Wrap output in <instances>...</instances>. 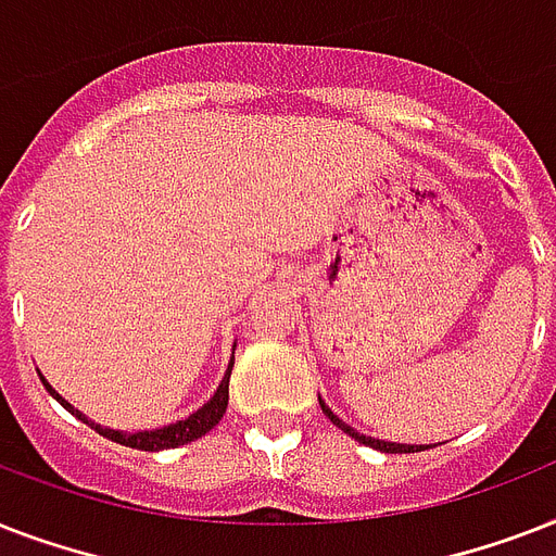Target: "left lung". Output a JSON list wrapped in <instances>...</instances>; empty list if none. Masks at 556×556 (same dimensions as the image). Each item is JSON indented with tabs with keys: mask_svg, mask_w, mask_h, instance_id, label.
I'll use <instances>...</instances> for the list:
<instances>
[{
	"mask_svg": "<svg viewBox=\"0 0 556 556\" xmlns=\"http://www.w3.org/2000/svg\"><path fill=\"white\" fill-rule=\"evenodd\" d=\"M323 413H326V418H331V424H338L340 430L346 432V435H352L355 441H361V444H366V447H375V450H383V453H418V450H427L421 447V444H392V441H380V439H371V435H364V432L352 430L346 421H340L338 415L331 413L329 406H326V401H320Z\"/></svg>",
	"mask_w": 556,
	"mask_h": 556,
	"instance_id": "1",
	"label": "left lung"
}]
</instances>
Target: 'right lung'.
Returning a JSON list of instances; mask_svg holds the SVG:
<instances>
[{
    "label": "right lung",
    "mask_w": 556,
    "mask_h": 556,
    "mask_svg": "<svg viewBox=\"0 0 556 556\" xmlns=\"http://www.w3.org/2000/svg\"><path fill=\"white\" fill-rule=\"evenodd\" d=\"M230 369H233V361H230V366H227V375L225 380L218 383L216 395L210 397L207 404L201 406V409H195L192 415H187L185 421H176L169 424V427H161V430H143V432H117V430H106V427H100V424L89 421L86 415L77 413L65 397H60L54 392V389L48 387V380L42 378V383H46V389L51 392V395L60 401V404L68 409L72 415H77L80 421H86L89 427H94V430L103 435V439H112L117 441V444H124V447H135V450H150V453H155V450H169V447H178V444H187V441H195L201 439L204 432H210L213 427H216L218 421H222V415H225L227 409V387H230Z\"/></svg>",
    "instance_id": "right-lung-1"
}]
</instances>
